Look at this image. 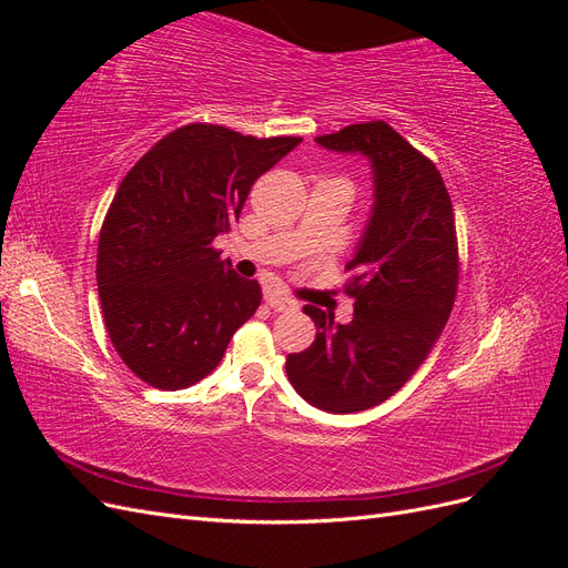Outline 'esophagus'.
Returning a JSON list of instances; mask_svg holds the SVG:
<instances>
[{
	"label": "esophagus",
	"mask_w": 568,
	"mask_h": 568,
	"mask_svg": "<svg viewBox=\"0 0 568 568\" xmlns=\"http://www.w3.org/2000/svg\"><path fill=\"white\" fill-rule=\"evenodd\" d=\"M267 305L272 307V311H277V313H291V311H296V307H298V303L294 298L280 296V294L267 296Z\"/></svg>",
	"instance_id": "34e87169"
}]
</instances>
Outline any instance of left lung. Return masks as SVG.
Here are the masks:
<instances>
[{
  "instance_id": "left-lung-1",
  "label": "left lung",
  "mask_w": 568,
  "mask_h": 568,
  "mask_svg": "<svg viewBox=\"0 0 568 568\" xmlns=\"http://www.w3.org/2000/svg\"><path fill=\"white\" fill-rule=\"evenodd\" d=\"M322 149L365 156L372 211L346 270L353 320L334 324L315 305L317 336L286 357L303 400L351 415L388 400L436 346L457 291V239L448 189L436 165L384 120L315 140Z\"/></svg>"
}]
</instances>
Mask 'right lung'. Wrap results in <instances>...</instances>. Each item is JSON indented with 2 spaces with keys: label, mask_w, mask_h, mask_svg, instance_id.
I'll return each instance as SVG.
<instances>
[{
  "label": "right lung",
  "mask_w": 568,
  "mask_h": 568,
  "mask_svg": "<svg viewBox=\"0 0 568 568\" xmlns=\"http://www.w3.org/2000/svg\"><path fill=\"white\" fill-rule=\"evenodd\" d=\"M301 142L194 123L120 182L99 234L97 286L118 355L146 384L201 382L257 311L261 284L220 261L213 242L239 222L253 182Z\"/></svg>",
  "instance_id": "obj_1"
}]
</instances>
